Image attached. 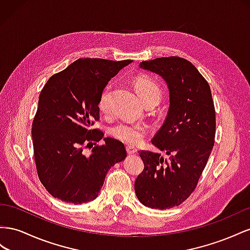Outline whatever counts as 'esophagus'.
I'll return each instance as SVG.
<instances>
[{
    "label": "esophagus",
    "mask_w": 250,
    "mask_h": 250,
    "mask_svg": "<svg viewBox=\"0 0 250 250\" xmlns=\"http://www.w3.org/2000/svg\"><path fill=\"white\" fill-rule=\"evenodd\" d=\"M126 152H127V154H129V155H132V154H135V153L137 152V148H135V147H133V146H126Z\"/></svg>",
    "instance_id": "1"
}]
</instances>
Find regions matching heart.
<instances>
[{"label":"heart","instance_id":"b5f03b06","mask_svg":"<svg viewBox=\"0 0 250 250\" xmlns=\"http://www.w3.org/2000/svg\"><path fill=\"white\" fill-rule=\"evenodd\" d=\"M134 87L138 96L145 104L149 102H158L161 97V88L152 77L147 75H139L134 81ZM109 87H106L98 99V109L104 111L106 108V97H108ZM111 135L120 141L129 146H137L145 139L146 127L142 125L118 124L110 130Z\"/></svg>","mask_w":250,"mask_h":250}]
</instances>
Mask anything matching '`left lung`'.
Returning a JSON list of instances; mask_svg holds the SVG:
<instances>
[{"label":"left lung","instance_id":"8db88e82","mask_svg":"<svg viewBox=\"0 0 250 250\" xmlns=\"http://www.w3.org/2000/svg\"><path fill=\"white\" fill-rule=\"evenodd\" d=\"M140 67L168 85L169 109L152 144L169 157L142 149L145 167L135 180V192L147 208H172L192 194L208 163L215 145V105L208 83L188 60L158 58Z\"/></svg>","mask_w":250,"mask_h":250}]
</instances>
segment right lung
Listing matches in <instances>:
<instances>
[{
    "mask_svg": "<svg viewBox=\"0 0 250 250\" xmlns=\"http://www.w3.org/2000/svg\"><path fill=\"white\" fill-rule=\"evenodd\" d=\"M132 61L80 59L49 78L32 123L34 161L40 181L54 198L82 204L98 196L108 170L126 157L125 145L92 129L106 83ZM94 141V147L91 142ZM92 144L90 156L83 148Z\"/></svg>",
    "mask_w": 250,
    "mask_h": 250,
    "instance_id": "right-lung-1",
    "label": "right lung"
}]
</instances>
